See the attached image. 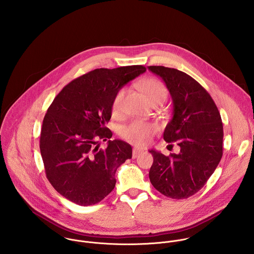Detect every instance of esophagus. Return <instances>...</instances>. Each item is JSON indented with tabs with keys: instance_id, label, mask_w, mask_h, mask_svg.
Listing matches in <instances>:
<instances>
[{
	"instance_id": "34e87169",
	"label": "esophagus",
	"mask_w": 254,
	"mask_h": 254,
	"mask_svg": "<svg viewBox=\"0 0 254 254\" xmlns=\"http://www.w3.org/2000/svg\"><path fill=\"white\" fill-rule=\"evenodd\" d=\"M144 152V150L143 149H140V148H138V147H134L133 148V158H137L138 156H140L142 153Z\"/></svg>"
}]
</instances>
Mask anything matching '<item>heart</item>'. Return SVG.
Returning <instances> with one entry per match:
<instances>
[{"mask_svg": "<svg viewBox=\"0 0 254 254\" xmlns=\"http://www.w3.org/2000/svg\"><path fill=\"white\" fill-rule=\"evenodd\" d=\"M142 89L149 104L159 101L164 102L168 96L166 87L160 81L153 78L145 80L142 85ZM126 92L127 91L125 88H121L113 97L111 103V112L114 116L119 115L122 111L123 101L126 96ZM156 130L157 127L153 124L136 121L123 127L121 135L126 141L134 145H144L149 141L150 137L156 132Z\"/></svg>", "mask_w": 254, "mask_h": 254, "instance_id": "heart-1", "label": "heart"}]
</instances>
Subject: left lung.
<instances>
[{"instance_id":"8db88e82","label":"left lung","mask_w":254,"mask_h":254,"mask_svg":"<svg viewBox=\"0 0 254 254\" xmlns=\"http://www.w3.org/2000/svg\"><path fill=\"white\" fill-rule=\"evenodd\" d=\"M147 68L163 80L173 102V116L163 139L181 147L178 154L169 156L149 150L153 156L149 180L165 196L187 198L206 184L221 160V116L207 91L187 73L164 66Z\"/></svg>"}]
</instances>
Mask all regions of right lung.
<instances>
[{"label": "right lung", "mask_w": 254, "mask_h": 254, "mask_svg": "<svg viewBox=\"0 0 254 254\" xmlns=\"http://www.w3.org/2000/svg\"><path fill=\"white\" fill-rule=\"evenodd\" d=\"M143 65L98 68L67 84L43 120L40 150L48 180L63 196L87 206L103 200L115 187L117 168L132 158V146L109 140L106 124L116 92L145 72Z\"/></svg>", "instance_id": "obj_1"}]
</instances>
